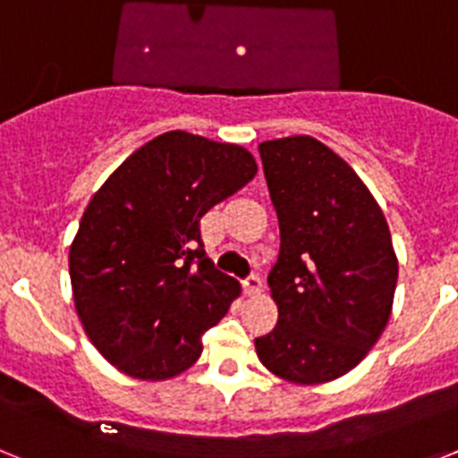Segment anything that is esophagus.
Wrapping results in <instances>:
<instances>
[{"instance_id": "34e87169", "label": "esophagus", "mask_w": 458, "mask_h": 458, "mask_svg": "<svg viewBox=\"0 0 458 458\" xmlns=\"http://www.w3.org/2000/svg\"><path fill=\"white\" fill-rule=\"evenodd\" d=\"M261 286H264V282H261V277H259L257 273H252L248 279H245V282H242V289H245V293L248 295L259 293V291H261Z\"/></svg>"}]
</instances>
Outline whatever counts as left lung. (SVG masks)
I'll return each mask as SVG.
<instances>
[{
  "instance_id": "8db88e82",
  "label": "left lung",
  "mask_w": 458,
  "mask_h": 458,
  "mask_svg": "<svg viewBox=\"0 0 458 458\" xmlns=\"http://www.w3.org/2000/svg\"><path fill=\"white\" fill-rule=\"evenodd\" d=\"M259 153L279 222L268 273L279 318L254 346L279 378L327 383L386 330L399 275L390 229L358 174L314 137L264 141Z\"/></svg>"
}]
</instances>
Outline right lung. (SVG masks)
Here are the masks:
<instances>
[{"instance_id": "1", "label": "right lung", "mask_w": 458, "mask_h": 458, "mask_svg": "<svg viewBox=\"0 0 458 458\" xmlns=\"http://www.w3.org/2000/svg\"><path fill=\"white\" fill-rule=\"evenodd\" d=\"M254 174L242 147L172 131L93 194L68 268L84 333L116 369L167 380L197 362L204 333L241 293L206 257L199 220Z\"/></svg>"}]
</instances>
